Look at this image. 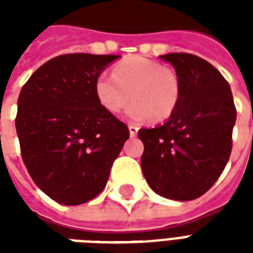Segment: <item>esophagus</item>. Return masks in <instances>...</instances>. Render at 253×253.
Returning <instances> with one entry per match:
<instances>
[{
    "label": "esophagus",
    "instance_id": "esophagus-1",
    "mask_svg": "<svg viewBox=\"0 0 253 253\" xmlns=\"http://www.w3.org/2000/svg\"><path fill=\"white\" fill-rule=\"evenodd\" d=\"M128 131H130V135H131V137H135L138 132V127L134 126V125H130V126H128Z\"/></svg>",
    "mask_w": 253,
    "mask_h": 253
}]
</instances>
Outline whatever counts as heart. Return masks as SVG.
I'll return each mask as SVG.
<instances>
[{
    "instance_id": "heart-1",
    "label": "heart",
    "mask_w": 253,
    "mask_h": 253,
    "mask_svg": "<svg viewBox=\"0 0 253 253\" xmlns=\"http://www.w3.org/2000/svg\"><path fill=\"white\" fill-rule=\"evenodd\" d=\"M94 94L100 105L116 114L134 99L126 116L132 122L169 119L179 107L181 83L169 67L153 59L128 57L116 63L112 74L101 73L94 83Z\"/></svg>"
}]
</instances>
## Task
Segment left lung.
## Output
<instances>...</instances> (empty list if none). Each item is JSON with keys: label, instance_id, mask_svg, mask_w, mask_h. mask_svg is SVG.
<instances>
[{"label": "left lung", "instance_id": "1", "mask_svg": "<svg viewBox=\"0 0 253 253\" xmlns=\"http://www.w3.org/2000/svg\"><path fill=\"white\" fill-rule=\"evenodd\" d=\"M181 83L180 103L161 126L141 128V167L159 195L192 201L210 190L228 164L237 111L229 83L211 63L187 54L161 55Z\"/></svg>", "mask_w": 253, "mask_h": 253}]
</instances>
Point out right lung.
Returning a JSON list of instances; mask_svg holds the SVG:
<instances>
[{"label": "right lung", "instance_id": "right-lung-1", "mask_svg": "<svg viewBox=\"0 0 253 253\" xmlns=\"http://www.w3.org/2000/svg\"><path fill=\"white\" fill-rule=\"evenodd\" d=\"M119 55L63 54L21 88L16 131L28 173L52 201L89 202L103 191L130 132L100 105L94 83Z\"/></svg>", "mask_w": 253, "mask_h": 253}]
</instances>
